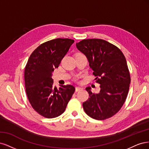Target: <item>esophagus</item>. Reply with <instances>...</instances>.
<instances>
[{
    "label": "esophagus",
    "mask_w": 149,
    "mask_h": 149,
    "mask_svg": "<svg viewBox=\"0 0 149 149\" xmlns=\"http://www.w3.org/2000/svg\"><path fill=\"white\" fill-rule=\"evenodd\" d=\"M81 90H82V88L80 87H75V91L76 92H78V91H80Z\"/></svg>",
    "instance_id": "esophagus-1"
}]
</instances>
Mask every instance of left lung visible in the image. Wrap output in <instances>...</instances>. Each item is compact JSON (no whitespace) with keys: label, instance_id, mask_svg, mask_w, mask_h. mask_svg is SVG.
Masks as SVG:
<instances>
[{"label":"left lung","instance_id":"1","mask_svg":"<svg viewBox=\"0 0 149 149\" xmlns=\"http://www.w3.org/2000/svg\"><path fill=\"white\" fill-rule=\"evenodd\" d=\"M76 46L87 57L95 79L99 77L98 93L86 88L90 97L83 103L85 112L97 120L113 116L125 102L131 82L125 56L118 47L101 39L81 40Z\"/></svg>","mask_w":149,"mask_h":149}]
</instances>
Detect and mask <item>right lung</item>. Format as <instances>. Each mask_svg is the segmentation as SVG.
Wrapping results in <instances>:
<instances>
[{"instance_id": "right-lung-1", "label": "right lung", "mask_w": 149, "mask_h": 149, "mask_svg": "<svg viewBox=\"0 0 149 149\" xmlns=\"http://www.w3.org/2000/svg\"><path fill=\"white\" fill-rule=\"evenodd\" d=\"M74 42L57 38L42 43L32 52L25 69L26 92L35 111L47 118L60 116L75 92L71 85L54 87L52 72Z\"/></svg>"}]
</instances>
